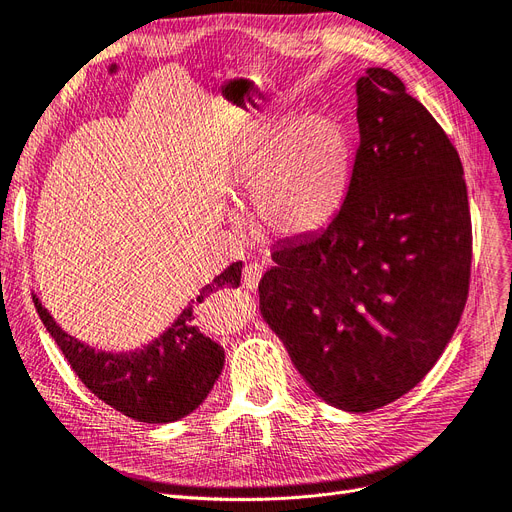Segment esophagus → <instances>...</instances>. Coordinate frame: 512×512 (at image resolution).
<instances>
[{"label": "esophagus", "instance_id": "34e87169", "mask_svg": "<svg viewBox=\"0 0 512 512\" xmlns=\"http://www.w3.org/2000/svg\"><path fill=\"white\" fill-rule=\"evenodd\" d=\"M261 274H263V268L259 266V263H249V266H244L242 270V282L246 289H257L259 280H261Z\"/></svg>", "mask_w": 512, "mask_h": 512}]
</instances>
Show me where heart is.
<instances>
[{
	"instance_id": "heart-1",
	"label": "heart",
	"mask_w": 512,
	"mask_h": 512,
	"mask_svg": "<svg viewBox=\"0 0 512 512\" xmlns=\"http://www.w3.org/2000/svg\"><path fill=\"white\" fill-rule=\"evenodd\" d=\"M352 141L327 111L263 126L240 151L236 183L255 192L257 227L274 238H306L342 208L352 175Z\"/></svg>"
}]
</instances>
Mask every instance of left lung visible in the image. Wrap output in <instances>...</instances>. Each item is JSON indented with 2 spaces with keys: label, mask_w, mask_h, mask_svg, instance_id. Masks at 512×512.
Segmentation results:
<instances>
[{
  "label": "left lung",
  "mask_w": 512,
  "mask_h": 512,
  "mask_svg": "<svg viewBox=\"0 0 512 512\" xmlns=\"http://www.w3.org/2000/svg\"><path fill=\"white\" fill-rule=\"evenodd\" d=\"M346 200L272 253L259 310L325 403L369 413L439 361L466 306L472 225L464 168L430 111L382 67L356 82Z\"/></svg>",
  "instance_id": "obj_1"
}]
</instances>
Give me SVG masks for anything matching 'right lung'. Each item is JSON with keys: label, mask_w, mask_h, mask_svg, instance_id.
Returning a JSON list of instances; mask_svg holds the SVG:
<instances>
[{"label": "right lung", "mask_w": 512, "mask_h": 512, "mask_svg": "<svg viewBox=\"0 0 512 512\" xmlns=\"http://www.w3.org/2000/svg\"><path fill=\"white\" fill-rule=\"evenodd\" d=\"M240 274L242 261H236L208 282L196 301L202 304L204 297L221 289H238ZM33 304L82 384L105 405L137 422L168 424L185 418L213 390L223 369V348L200 333L192 308L183 310L173 327L145 350L105 354L67 335L37 295Z\"/></svg>", "instance_id": "obj_1"}]
</instances>
